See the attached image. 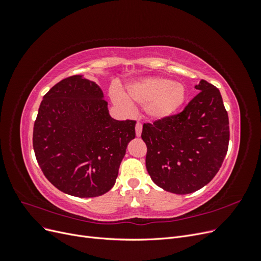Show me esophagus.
Returning a JSON list of instances; mask_svg holds the SVG:
<instances>
[{
    "instance_id": "1",
    "label": "esophagus",
    "mask_w": 261,
    "mask_h": 261,
    "mask_svg": "<svg viewBox=\"0 0 261 261\" xmlns=\"http://www.w3.org/2000/svg\"><path fill=\"white\" fill-rule=\"evenodd\" d=\"M141 130H143V125H141L139 122L136 124V136L140 137L141 135Z\"/></svg>"
}]
</instances>
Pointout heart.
<instances>
[{
	"mask_svg": "<svg viewBox=\"0 0 261 261\" xmlns=\"http://www.w3.org/2000/svg\"><path fill=\"white\" fill-rule=\"evenodd\" d=\"M129 100L137 106L145 107L149 116L161 120L174 114L186 98L185 87L167 78L148 77L133 83L127 87ZM113 100L117 106L128 109L129 102L124 94L115 90Z\"/></svg>",
	"mask_w": 261,
	"mask_h": 261,
	"instance_id": "b5f03b06",
	"label": "heart"
}]
</instances>
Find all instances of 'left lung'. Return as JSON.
I'll use <instances>...</instances> for the list:
<instances>
[{
  "label": "left lung",
  "mask_w": 261,
  "mask_h": 261,
  "mask_svg": "<svg viewBox=\"0 0 261 261\" xmlns=\"http://www.w3.org/2000/svg\"><path fill=\"white\" fill-rule=\"evenodd\" d=\"M183 111L145 123L146 167L164 191L178 195L198 191L216 176L230 140L228 116L216 86L201 80Z\"/></svg>",
  "instance_id": "1"
}]
</instances>
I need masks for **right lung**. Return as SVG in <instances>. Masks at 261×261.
Instances as JSON below:
<instances>
[{"instance_id": "1", "label": "right lung", "mask_w": 261, "mask_h": 261, "mask_svg": "<svg viewBox=\"0 0 261 261\" xmlns=\"http://www.w3.org/2000/svg\"><path fill=\"white\" fill-rule=\"evenodd\" d=\"M136 121H116L97 84L81 75L62 80L44 94L33 145L44 176L61 192L98 197L115 184Z\"/></svg>"}]
</instances>
